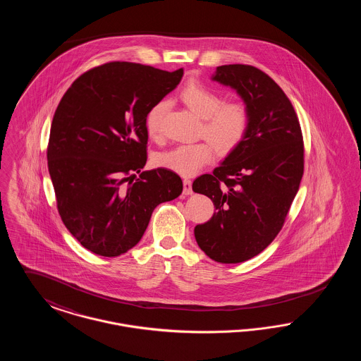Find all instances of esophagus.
Returning <instances> with one entry per match:
<instances>
[{"label":"esophagus","mask_w":361,"mask_h":361,"mask_svg":"<svg viewBox=\"0 0 361 361\" xmlns=\"http://www.w3.org/2000/svg\"><path fill=\"white\" fill-rule=\"evenodd\" d=\"M183 184H184V195L187 196L192 195V181L189 178H184Z\"/></svg>","instance_id":"esophagus-1"}]
</instances>
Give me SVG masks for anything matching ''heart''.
<instances>
[{
    "label": "heart",
    "mask_w": 361,
    "mask_h": 361,
    "mask_svg": "<svg viewBox=\"0 0 361 361\" xmlns=\"http://www.w3.org/2000/svg\"><path fill=\"white\" fill-rule=\"evenodd\" d=\"M180 97L189 109L203 119L202 133L212 141L219 152L233 150L245 137L249 127V111L242 103L224 104L221 93L199 81H189L180 92ZM166 102L153 104L146 116V133L152 139L161 135V124L166 111ZM215 158V149L208 140L181 143L155 157V164L181 176L200 172Z\"/></svg>",
    "instance_id": "1"
}]
</instances>
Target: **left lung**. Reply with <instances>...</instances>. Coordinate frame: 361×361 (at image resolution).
<instances>
[{"label": "left lung", "mask_w": 361, "mask_h": 361, "mask_svg": "<svg viewBox=\"0 0 361 361\" xmlns=\"http://www.w3.org/2000/svg\"><path fill=\"white\" fill-rule=\"evenodd\" d=\"M211 81L234 89L250 121L214 173L192 184L215 206L212 218L195 227V238L214 261L237 264L257 256L281 230L303 176V137L291 102L264 71L224 65Z\"/></svg>", "instance_id": "1"}]
</instances>
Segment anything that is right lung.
Listing matches in <instances>:
<instances>
[{"label":"right lung","mask_w":361,"mask_h":361,"mask_svg":"<svg viewBox=\"0 0 361 361\" xmlns=\"http://www.w3.org/2000/svg\"><path fill=\"white\" fill-rule=\"evenodd\" d=\"M183 74L105 63L78 77L55 111L47 161L56 206L71 235L94 255L118 257L134 247L155 207L183 192L169 169L140 172L147 161L145 116Z\"/></svg>","instance_id":"right-lung-1"}]
</instances>
